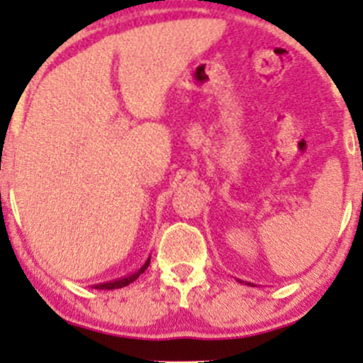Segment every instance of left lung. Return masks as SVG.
Returning a JSON list of instances; mask_svg holds the SVG:
<instances>
[{"label": "left lung", "mask_w": 363, "mask_h": 363, "mask_svg": "<svg viewBox=\"0 0 363 363\" xmlns=\"http://www.w3.org/2000/svg\"><path fill=\"white\" fill-rule=\"evenodd\" d=\"M247 285H251V283H247Z\"/></svg>", "instance_id": "obj_1"}]
</instances>
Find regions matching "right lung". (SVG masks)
Returning <instances> with one entry per match:
<instances>
[{
  "label": "right lung",
  "mask_w": 363,
  "mask_h": 363,
  "mask_svg": "<svg viewBox=\"0 0 363 363\" xmlns=\"http://www.w3.org/2000/svg\"><path fill=\"white\" fill-rule=\"evenodd\" d=\"M148 264H150V256H148V259L145 261V264L141 266V268L138 269V272H135V273H131V274H126V277H121V278H118V280L97 283V285H91V289H95V290H114V289H123V286H126V285H129V283L135 281L136 278H138L140 274L143 273L145 269L148 268Z\"/></svg>",
  "instance_id": "add662e5"
}]
</instances>
